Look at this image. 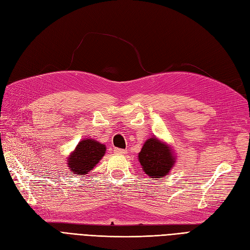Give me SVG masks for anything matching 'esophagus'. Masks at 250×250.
<instances>
[{
  "instance_id": "1",
  "label": "esophagus",
  "mask_w": 250,
  "mask_h": 250,
  "mask_svg": "<svg viewBox=\"0 0 250 250\" xmlns=\"http://www.w3.org/2000/svg\"><path fill=\"white\" fill-rule=\"evenodd\" d=\"M114 153H117V154H126L127 150L126 149H120V148H116V149H114Z\"/></svg>"
}]
</instances>
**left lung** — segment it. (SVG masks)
I'll use <instances>...</instances> for the list:
<instances>
[{
    "mask_svg": "<svg viewBox=\"0 0 250 250\" xmlns=\"http://www.w3.org/2000/svg\"><path fill=\"white\" fill-rule=\"evenodd\" d=\"M143 171L154 180L164 178L177 161V156L172 147L157 137L145 141L138 156Z\"/></svg>",
    "mask_w": 250,
    "mask_h": 250,
    "instance_id": "8db88e82",
    "label": "left lung"
}]
</instances>
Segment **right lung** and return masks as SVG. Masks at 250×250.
<instances>
[{
	"mask_svg": "<svg viewBox=\"0 0 250 250\" xmlns=\"http://www.w3.org/2000/svg\"><path fill=\"white\" fill-rule=\"evenodd\" d=\"M106 146L93 139H84L67 158V167L75 175H86L104 157Z\"/></svg>",
	"mask_w": 250,
	"mask_h": 250,
	"instance_id": "add662e5",
	"label": "right lung"
}]
</instances>
